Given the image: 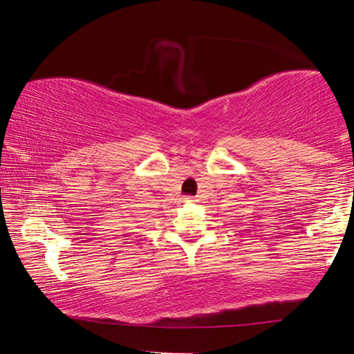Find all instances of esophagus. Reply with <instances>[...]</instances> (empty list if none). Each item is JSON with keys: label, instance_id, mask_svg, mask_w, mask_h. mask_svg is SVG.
Instances as JSON below:
<instances>
[{"label": "esophagus", "instance_id": "esophagus-1", "mask_svg": "<svg viewBox=\"0 0 354 354\" xmlns=\"http://www.w3.org/2000/svg\"><path fill=\"white\" fill-rule=\"evenodd\" d=\"M192 201H193V198H184L183 202H192Z\"/></svg>", "mask_w": 354, "mask_h": 354}]
</instances>
